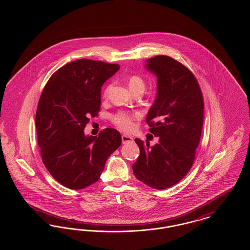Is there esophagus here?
<instances>
[{
	"instance_id": "esophagus-1",
	"label": "esophagus",
	"mask_w": 250,
	"mask_h": 250,
	"mask_svg": "<svg viewBox=\"0 0 250 250\" xmlns=\"http://www.w3.org/2000/svg\"><path fill=\"white\" fill-rule=\"evenodd\" d=\"M122 142L123 144H127V143H132L134 142L133 138L130 136H127V135H123L122 136Z\"/></svg>"
}]
</instances>
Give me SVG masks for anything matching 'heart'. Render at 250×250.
<instances>
[{
  "mask_svg": "<svg viewBox=\"0 0 250 250\" xmlns=\"http://www.w3.org/2000/svg\"><path fill=\"white\" fill-rule=\"evenodd\" d=\"M127 83H128V87H129L131 92L139 90V89L143 90L145 87L144 81L140 76H137V75L131 76L127 81ZM107 91H108V88L105 92L106 94H107ZM134 117H135L134 115L129 114L127 112H119L112 117V121L121 129L125 131H130L134 126V123H133Z\"/></svg>",
  "mask_w": 250,
  "mask_h": 250,
  "instance_id": "heart-1",
  "label": "heart"
}]
</instances>
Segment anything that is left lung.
Listing matches in <instances>:
<instances>
[{
    "label": "left lung",
    "instance_id": "1",
    "mask_svg": "<svg viewBox=\"0 0 250 250\" xmlns=\"http://www.w3.org/2000/svg\"><path fill=\"white\" fill-rule=\"evenodd\" d=\"M144 68L156 77V95L146 122L158 143L135 142L140 156L132 168L136 178L155 189L177 184L189 171L200 143L203 98L193 74L170 57L160 55L145 61Z\"/></svg>",
    "mask_w": 250,
    "mask_h": 250
}]
</instances>
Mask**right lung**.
Here are the masks:
<instances>
[{
    "mask_svg": "<svg viewBox=\"0 0 250 250\" xmlns=\"http://www.w3.org/2000/svg\"><path fill=\"white\" fill-rule=\"evenodd\" d=\"M119 64L76 60L55 72L36 109L37 142L52 177L70 189H83L100 178L109 155L122 143L119 132L87 136L84 128L100 109L101 88Z\"/></svg>",
    "mask_w": 250,
    "mask_h": 250,
    "instance_id": "add662e5",
    "label": "right lung"
}]
</instances>
